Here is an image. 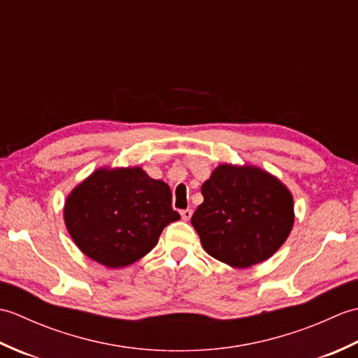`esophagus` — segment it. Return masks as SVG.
Wrapping results in <instances>:
<instances>
[{"label": "esophagus", "mask_w": 358, "mask_h": 358, "mask_svg": "<svg viewBox=\"0 0 358 358\" xmlns=\"http://www.w3.org/2000/svg\"><path fill=\"white\" fill-rule=\"evenodd\" d=\"M180 214H181V218H183L185 222H187V220L192 217V210L191 209H185V210H181Z\"/></svg>", "instance_id": "esophagus-1"}]
</instances>
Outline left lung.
I'll list each match as a JSON object with an SVG mask.
<instances>
[{"label":"left lung","mask_w":358,"mask_h":358,"mask_svg":"<svg viewBox=\"0 0 358 358\" xmlns=\"http://www.w3.org/2000/svg\"><path fill=\"white\" fill-rule=\"evenodd\" d=\"M191 223L204 250L232 268L268 260L294 226V199L281 181L257 166L220 164L201 186Z\"/></svg>","instance_id":"left-lung-1"}]
</instances>
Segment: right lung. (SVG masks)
Wrapping results in <instances>:
<instances>
[{"mask_svg": "<svg viewBox=\"0 0 358 358\" xmlns=\"http://www.w3.org/2000/svg\"><path fill=\"white\" fill-rule=\"evenodd\" d=\"M177 220L171 187L140 166L100 167L64 203V223L75 245L110 269L149 254L164 227Z\"/></svg>", "mask_w": 358, "mask_h": 358, "instance_id": "1", "label": "right lung"}]
</instances>
